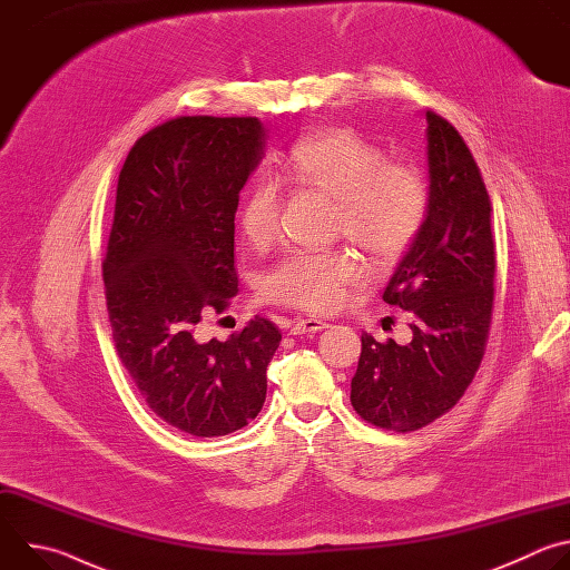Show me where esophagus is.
Segmentation results:
<instances>
[{
  "label": "esophagus",
  "instance_id": "1",
  "mask_svg": "<svg viewBox=\"0 0 570 570\" xmlns=\"http://www.w3.org/2000/svg\"><path fill=\"white\" fill-rule=\"evenodd\" d=\"M322 330H330V322H322V320H315V317H302V320L293 322L291 334L302 336V334H315V332H322Z\"/></svg>",
  "mask_w": 570,
  "mask_h": 570
}]
</instances>
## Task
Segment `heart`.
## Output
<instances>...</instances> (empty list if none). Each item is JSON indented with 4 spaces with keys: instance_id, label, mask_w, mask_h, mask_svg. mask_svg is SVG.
<instances>
[{
    "instance_id": "heart-1",
    "label": "heart",
    "mask_w": 570,
    "mask_h": 570,
    "mask_svg": "<svg viewBox=\"0 0 570 570\" xmlns=\"http://www.w3.org/2000/svg\"><path fill=\"white\" fill-rule=\"evenodd\" d=\"M282 176L299 189L334 198L332 232L345 234L379 266L409 255L431 214L424 174L413 165L387 161L379 144L352 128H327L299 139L284 159ZM238 227L250 246H271L279 227V191L271 180L248 189ZM363 275L365 264L352 250L295 253L264 275L262 295L324 313L338 308Z\"/></svg>"
}]
</instances>
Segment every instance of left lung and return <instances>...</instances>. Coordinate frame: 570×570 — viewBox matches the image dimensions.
I'll return each mask as SVG.
<instances>
[{"label": "left lung", "instance_id": "left-lung-1", "mask_svg": "<svg viewBox=\"0 0 570 570\" xmlns=\"http://www.w3.org/2000/svg\"><path fill=\"white\" fill-rule=\"evenodd\" d=\"M426 124L431 214L383 293V302L411 313L413 341L363 334L350 396L361 420L396 433L429 426L462 399L494 308L490 194L460 132L433 110Z\"/></svg>", "mask_w": 570, "mask_h": 570}]
</instances>
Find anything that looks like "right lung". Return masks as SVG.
<instances>
[{"instance_id":"add662e5","label":"right lung","mask_w":570,"mask_h":570,"mask_svg":"<svg viewBox=\"0 0 570 570\" xmlns=\"http://www.w3.org/2000/svg\"><path fill=\"white\" fill-rule=\"evenodd\" d=\"M257 117H176L130 148L104 259L117 354L148 409L194 438L234 433L266 401L275 322L198 341L236 295L234 214L264 155Z\"/></svg>"}]
</instances>
